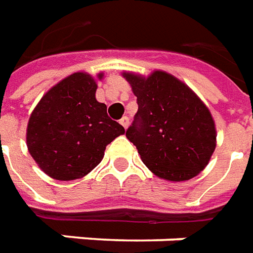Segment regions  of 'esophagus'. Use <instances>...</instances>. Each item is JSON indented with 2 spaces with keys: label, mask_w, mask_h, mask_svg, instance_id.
<instances>
[{
  "label": "esophagus",
  "mask_w": 253,
  "mask_h": 253,
  "mask_svg": "<svg viewBox=\"0 0 253 253\" xmlns=\"http://www.w3.org/2000/svg\"><path fill=\"white\" fill-rule=\"evenodd\" d=\"M120 124L123 125L125 129H126V128H128V125H129V118L125 116V117H123L121 120H120Z\"/></svg>",
  "instance_id": "esophagus-1"
}]
</instances>
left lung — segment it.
I'll return each instance as SVG.
<instances>
[{
    "mask_svg": "<svg viewBox=\"0 0 253 253\" xmlns=\"http://www.w3.org/2000/svg\"><path fill=\"white\" fill-rule=\"evenodd\" d=\"M136 95L137 113L126 137L154 174L185 181L207 166L215 150L211 113L188 85L162 71L148 78L124 73Z\"/></svg>",
    "mask_w": 253,
    "mask_h": 253,
    "instance_id": "obj_1",
    "label": "left lung"
}]
</instances>
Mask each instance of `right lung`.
Instances as JSON below:
<instances>
[{
  "label": "right lung",
  "instance_id": "obj_1",
  "mask_svg": "<svg viewBox=\"0 0 253 253\" xmlns=\"http://www.w3.org/2000/svg\"><path fill=\"white\" fill-rule=\"evenodd\" d=\"M95 91L89 75L73 73L43 95L30 117L28 151L55 180H76L89 173L102 161L107 144L125 132L107 116L106 105L95 99Z\"/></svg>",
  "mask_w": 253,
  "mask_h": 253
}]
</instances>
